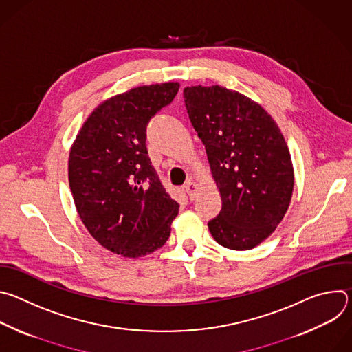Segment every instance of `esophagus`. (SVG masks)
<instances>
[{
    "mask_svg": "<svg viewBox=\"0 0 352 352\" xmlns=\"http://www.w3.org/2000/svg\"><path fill=\"white\" fill-rule=\"evenodd\" d=\"M184 189H185V192L188 193V196H189L190 200H193V199L197 196V185H196L192 179H188V181H186V184L184 185Z\"/></svg>",
    "mask_w": 352,
    "mask_h": 352,
    "instance_id": "esophagus-1",
    "label": "esophagus"
}]
</instances>
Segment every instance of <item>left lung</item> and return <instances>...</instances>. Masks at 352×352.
I'll return each mask as SVG.
<instances>
[{
	"mask_svg": "<svg viewBox=\"0 0 352 352\" xmlns=\"http://www.w3.org/2000/svg\"><path fill=\"white\" fill-rule=\"evenodd\" d=\"M184 97L223 200L208 223L210 234L224 248L252 249L273 234L291 202L285 139L272 116L242 93L197 85L185 87Z\"/></svg>",
	"mask_w": 352,
	"mask_h": 352,
	"instance_id": "8db88e82",
	"label": "left lung"
}]
</instances>
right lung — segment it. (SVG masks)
<instances>
[{
	"label": "right lung",
	"instance_id": "right-lung-1",
	"mask_svg": "<svg viewBox=\"0 0 352 352\" xmlns=\"http://www.w3.org/2000/svg\"><path fill=\"white\" fill-rule=\"evenodd\" d=\"M178 82L133 87L87 117L71 147L69 188L90 235L124 258L162 248L179 205L147 156L146 126L178 93Z\"/></svg>",
	"mask_w": 352,
	"mask_h": 352
}]
</instances>
